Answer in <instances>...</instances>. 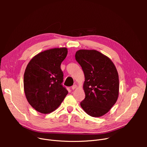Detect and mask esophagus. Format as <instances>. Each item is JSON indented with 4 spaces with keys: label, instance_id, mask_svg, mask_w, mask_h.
<instances>
[{
    "label": "esophagus",
    "instance_id": "esophagus-1",
    "mask_svg": "<svg viewBox=\"0 0 147 147\" xmlns=\"http://www.w3.org/2000/svg\"><path fill=\"white\" fill-rule=\"evenodd\" d=\"M76 88H77V86L76 85V84H74V85H73V86H71V89H72V90H74Z\"/></svg>",
    "mask_w": 147,
    "mask_h": 147
}]
</instances>
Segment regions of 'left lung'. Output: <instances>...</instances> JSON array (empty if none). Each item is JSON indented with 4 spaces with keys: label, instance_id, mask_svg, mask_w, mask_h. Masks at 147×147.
<instances>
[{
    "label": "left lung",
    "instance_id": "8db88e82",
    "mask_svg": "<svg viewBox=\"0 0 147 147\" xmlns=\"http://www.w3.org/2000/svg\"><path fill=\"white\" fill-rule=\"evenodd\" d=\"M84 75L83 110L92 117H101L116 102L119 94L118 72L110 58L96 50L80 49L75 55Z\"/></svg>",
    "mask_w": 147,
    "mask_h": 147
}]
</instances>
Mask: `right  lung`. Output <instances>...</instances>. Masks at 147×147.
I'll return each mask as SVG.
<instances>
[{
	"label": "right lung",
	"mask_w": 147,
	"mask_h": 147,
	"mask_svg": "<svg viewBox=\"0 0 147 147\" xmlns=\"http://www.w3.org/2000/svg\"><path fill=\"white\" fill-rule=\"evenodd\" d=\"M67 48H52L37 54L30 61L24 74V90L27 101L34 110L48 114L57 109L68 94L63 86L61 63Z\"/></svg>",
	"instance_id": "1"
}]
</instances>
